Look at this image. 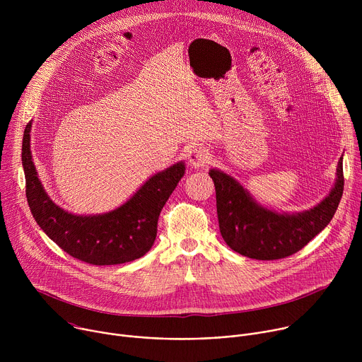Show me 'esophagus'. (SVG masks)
<instances>
[{"mask_svg": "<svg viewBox=\"0 0 362 362\" xmlns=\"http://www.w3.org/2000/svg\"><path fill=\"white\" fill-rule=\"evenodd\" d=\"M211 151L206 148V147H193L190 151H189V156H187V160H189V165L194 169H199V168H203L204 165H208L209 160H211Z\"/></svg>", "mask_w": 362, "mask_h": 362, "instance_id": "esophagus-1", "label": "esophagus"}]
</instances>
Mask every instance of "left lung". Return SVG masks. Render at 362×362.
<instances>
[{"label": "left lung", "instance_id": "obj_1", "mask_svg": "<svg viewBox=\"0 0 362 362\" xmlns=\"http://www.w3.org/2000/svg\"><path fill=\"white\" fill-rule=\"evenodd\" d=\"M216 189L219 229L226 245L235 252L257 261L282 259L300 250L327 228L337 212L344 192L342 158L331 192L314 208L286 214L268 209L235 177L211 169Z\"/></svg>", "mask_w": 362, "mask_h": 362}]
</instances>
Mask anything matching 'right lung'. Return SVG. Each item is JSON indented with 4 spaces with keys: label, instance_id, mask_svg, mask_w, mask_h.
I'll return each mask as SVG.
<instances>
[{
    "label": "right lung",
    "instance_id": "add662e5",
    "mask_svg": "<svg viewBox=\"0 0 362 362\" xmlns=\"http://www.w3.org/2000/svg\"><path fill=\"white\" fill-rule=\"evenodd\" d=\"M31 126L23 137V168L30 211L44 233L76 259L91 265H119L146 255L158 233V219L185 175V162L150 176L119 208L97 215H74L44 190L31 154Z\"/></svg>",
    "mask_w": 362,
    "mask_h": 362
}]
</instances>
